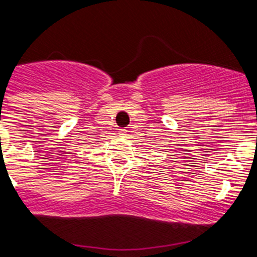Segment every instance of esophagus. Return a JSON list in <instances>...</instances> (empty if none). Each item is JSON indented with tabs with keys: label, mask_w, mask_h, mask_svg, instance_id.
<instances>
[{
	"label": "esophagus",
	"mask_w": 257,
	"mask_h": 257,
	"mask_svg": "<svg viewBox=\"0 0 257 257\" xmlns=\"http://www.w3.org/2000/svg\"><path fill=\"white\" fill-rule=\"evenodd\" d=\"M126 132H128L126 129H120V132H118V136H120V137H125V136H126Z\"/></svg>",
	"instance_id": "obj_1"
}]
</instances>
